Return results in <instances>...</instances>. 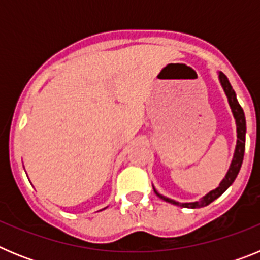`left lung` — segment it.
I'll return each mask as SVG.
<instances>
[{
    "instance_id": "obj_1",
    "label": "left lung",
    "mask_w": 260,
    "mask_h": 260,
    "mask_svg": "<svg viewBox=\"0 0 260 260\" xmlns=\"http://www.w3.org/2000/svg\"><path fill=\"white\" fill-rule=\"evenodd\" d=\"M219 80L220 84H221L222 89H224L225 95L228 98L229 107L232 109V113H233L234 119H236V127H237V143H236V150H234L233 158H232V162L229 165V169L225 174V177L222 178L221 182L219 183V186L216 189L211 190L208 194H206L203 198H201L197 202H190V203H180V202L174 201V199L167 198L164 195H161L160 192L156 191V189L153 187V191L156 192L158 198H161L162 201L168 202V203H172L174 206H180V207L185 208H201L206 207L210 203H212L215 199H217L220 195L224 194L226 191L229 186L234 182L236 177L238 176V172L241 169V165L243 161V153H245V137H246V119H245V113H243V109L241 108L240 103L237 100V96L234 89L232 88L231 83H229L228 78L224 73L219 71Z\"/></svg>"
}]
</instances>
